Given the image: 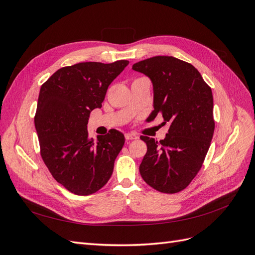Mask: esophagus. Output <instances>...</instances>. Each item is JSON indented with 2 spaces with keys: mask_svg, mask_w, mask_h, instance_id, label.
Segmentation results:
<instances>
[{
  "mask_svg": "<svg viewBox=\"0 0 255 255\" xmlns=\"http://www.w3.org/2000/svg\"><path fill=\"white\" fill-rule=\"evenodd\" d=\"M125 137H126V139L128 141V140H134V139H137V136L135 135V134H133V133H127L126 135H125Z\"/></svg>",
  "mask_w": 255,
  "mask_h": 255,
  "instance_id": "esophagus-1",
  "label": "esophagus"
}]
</instances>
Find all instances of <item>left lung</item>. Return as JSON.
<instances>
[{"label": "left lung", "mask_w": 255, "mask_h": 255, "mask_svg": "<svg viewBox=\"0 0 255 255\" xmlns=\"http://www.w3.org/2000/svg\"><path fill=\"white\" fill-rule=\"evenodd\" d=\"M153 83L154 111L169 123L165 139L140 136L146 153L139 166L143 181L159 192L186 188L201 169L215 129L212 89L197 69L172 56H154L134 64Z\"/></svg>", "instance_id": "8db88e82"}]
</instances>
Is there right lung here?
Returning <instances> with one entry per match:
<instances>
[{
	"label": "right lung",
	"instance_id": "add662e5",
	"mask_svg": "<svg viewBox=\"0 0 255 255\" xmlns=\"http://www.w3.org/2000/svg\"><path fill=\"white\" fill-rule=\"evenodd\" d=\"M128 65L80 63L58 69L40 88L35 127L40 155L52 176L74 195L95 194L109 182L125 136L117 129L92 139L91 111L101 109L111 83Z\"/></svg>",
	"mask_w": 255,
	"mask_h": 255
}]
</instances>
